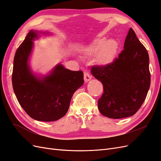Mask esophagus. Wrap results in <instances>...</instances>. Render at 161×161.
Wrapping results in <instances>:
<instances>
[{"mask_svg": "<svg viewBox=\"0 0 161 161\" xmlns=\"http://www.w3.org/2000/svg\"><path fill=\"white\" fill-rule=\"evenodd\" d=\"M91 79V76L89 74L88 72H85L84 73V80L85 82H89Z\"/></svg>", "mask_w": 161, "mask_h": 161, "instance_id": "obj_1", "label": "esophagus"}]
</instances>
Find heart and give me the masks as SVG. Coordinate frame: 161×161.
<instances>
[{
	"label": "heart",
	"mask_w": 161,
	"mask_h": 161,
	"mask_svg": "<svg viewBox=\"0 0 161 161\" xmlns=\"http://www.w3.org/2000/svg\"><path fill=\"white\" fill-rule=\"evenodd\" d=\"M119 43L114 39L97 38L82 49L87 58L97 57V63L101 66H108L113 63L119 50Z\"/></svg>",
	"instance_id": "obj_1"
}]
</instances>
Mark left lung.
Segmentation results:
<instances>
[{
    "instance_id": "8db88e82",
    "label": "left lung",
    "mask_w": 161,
    "mask_h": 161,
    "mask_svg": "<svg viewBox=\"0 0 161 161\" xmlns=\"http://www.w3.org/2000/svg\"><path fill=\"white\" fill-rule=\"evenodd\" d=\"M124 48L111 64L91 69L92 76L103 85L98 109L112 119L134 115L144 103L150 85L148 53L131 28Z\"/></svg>"
}]
</instances>
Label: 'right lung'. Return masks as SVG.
<instances>
[{"label":"right lung","mask_w":161,"mask_h":161,"mask_svg":"<svg viewBox=\"0 0 161 161\" xmlns=\"http://www.w3.org/2000/svg\"><path fill=\"white\" fill-rule=\"evenodd\" d=\"M49 31L31 30L16 51L12 83L19 104L31 118L53 121L64 117L69 110L75 92L84 84L83 72L72 71L56 64L46 75L33 72L30 58L33 41Z\"/></svg>","instance_id":"add662e5"}]
</instances>
